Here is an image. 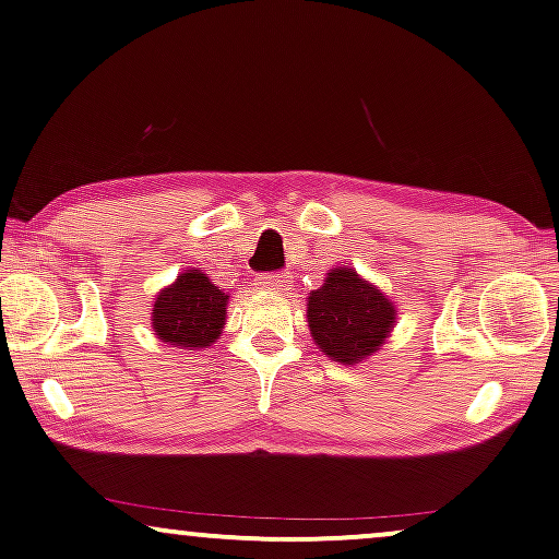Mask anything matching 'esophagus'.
<instances>
[{
  "mask_svg": "<svg viewBox=\"0 0 559 559\" xmlns=\"http://www.w3.org/2000/svg\"><path fill=\"white\" fill-rule=\"evenodd\" d=\"M258 284L263 286V288H267V292H281V294H286L288 286H292V278H288V275L275 273V275H263V278H260Z\"/></svg>",
  "mask_w": 559,
  "mask_h": 559,
  "instance_id": "1",
  "label": "esophagus"
}]
</instances>
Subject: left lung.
Here are the masks:
<instances>
[{
	"mask_svg": "<svg viewBox=\"0 0 559 559\" xmlns=\"http://www.w3.org/2000/svg\"><path fill=\"white\" fill-rule=\"evenodd\" d=\"M307 322L317 348L332 361L356 366L373 356L397 322V307L353 267H332L309 294Z\"/></svg>",
	"mask_w": 559,
	"mask_h": 559,
	"instance_id": "obj_1",
	"label": "left lung"
}]
</instances>
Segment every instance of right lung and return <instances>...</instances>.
<instances>
[{"label": "right lung", "mask_w": 559, "mask_h": 559, "mask_svg": "<svg viewBox=\"0 0 559 559\" xmlns=\"http://www.w3.org/2000/svg\"><path fill=\"white\" fill-rule=\"evenodd\" d=\"M229 296L206 273L186 271L154 299L152 330L175 348H206L216 343L227 322Z\"/></svg>", "instance_id": "1"}]
</instances>
